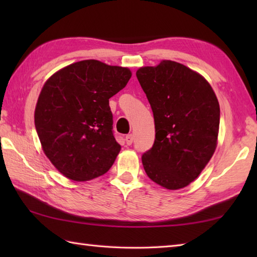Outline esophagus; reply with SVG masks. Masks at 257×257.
<instances>
[{"label": "esophagus", "instance_id": "esophagus-1", "mask_svg": "<svg viewBox=\"0 0 257 257\" xmlns=\"http://www.w3.org/2000/svg\"><path fill=\"white\" fill-rule=\"evenodd\" d=\"M133 143H134V135L129 134V135L125 136V144L130 146V145H133Z\"/></svg>", "mask_w": 257, "mask_h": 257}]
</instances>
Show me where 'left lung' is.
<instances>
[{"label": "left lung", "mask_w": 257, "mask_h": 257, "mask_svg": "<svg viewBox=\"0 0 257 257\" xmlns=\"http://www.w3.org/2000/svg\"><path fill=\"white\" fill-rule=\"evenodd\" d=\"M155 118L156 139L141 157L152 181L169 190L198 178L216 148L220 106L210 84L198 73L172 62L137 70Z\"/></svg>", "instance_id": "obj_1"}]
</instances>
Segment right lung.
Listing matches in <instances>:
<instances>
[{"mask_svg":"<svg viewBox=\"0 0 257 257\" xmlns=\"http://www.w3.org/2000/svg\"><path fill=\"white\" fill-rule=\"evenodd\" d=\"M128 68L95 59L74 63L48 79L35 108V128L46 157L74 181H88L113 165L120 145L109 98L127 85Z\"/></svg>","mask_w":257,"mask_h":257,"instance_id":"right-lung-1","label":"right lung"}]
</instances>
